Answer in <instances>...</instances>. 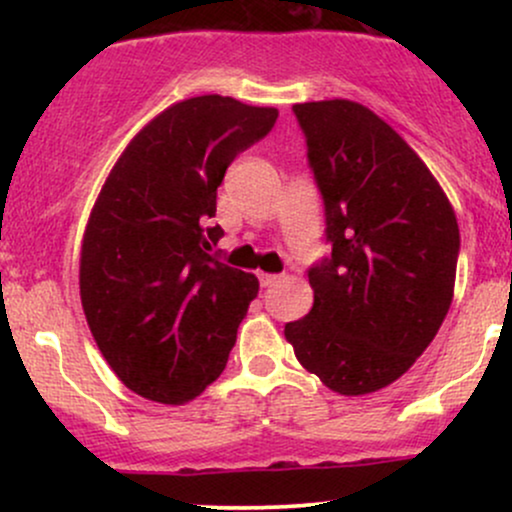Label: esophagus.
Returning a JSON list of instances; mask_svg holds the SVG:
<instances>
[{
	"label": "esophagus",
	"mask_w": 512,
	"mask_h": 512,
	"mask_svg": "<svg viewBox=\"0 0 512 512\" xmlns=\"http://www.w3.org/2000/svg\"><path fill=\"white\" fill-rule=\"evenodd\" d=\"M257 276H260V284L264 286V289H267V286H274L276 281H279V274H264V272H260Z\"/></svg>",
	"instance_id": "1"
}]
</instances>
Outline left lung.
Returning a JSON list of instances; mask_svg holds the SVG:
<instances>
[{
	"instance_id": "8db88e82",
	"label": "left lung",
	"mask_w": 512,
	"mask_h": 512,
	"mask_svg": "<svg viewBox=\"0 0 512 512\" xmlns=\"http://www.w3.org/2000/svg\"><path fill=\"white\" fill-rule=\"evenodd\" d=\"M293 113L332 255L308 269L313 308L284 334L322 385L368 395L407 373L443 325L460 228L426 163L366 105L334 98Z\"/></svg>"
}]
</instances>
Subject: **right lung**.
I'll use <instances>...</instances> for the list:
<instances>
[{
    "label": "right lung",
    "mask_w": 512,
    "mask_h": 512,
    "mask_svg": "<svg viewBox=\"0 0 512 512\" xmlns=\"http://www.w3.org/2000/svg\"><path fill=\"white\" fill-rule=\"evenodd\" d=\"M279 110L236 98L180 101L146 125L105 180L81 243V305L108 366L151 402L185 404L226 368L260 291L255 274L209 255L207 226L233 158Z\"/></svg>",
    "instance_id": "obj_1"
}]
</instances>
